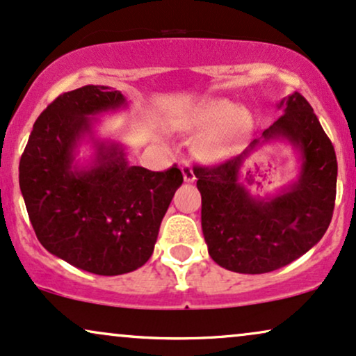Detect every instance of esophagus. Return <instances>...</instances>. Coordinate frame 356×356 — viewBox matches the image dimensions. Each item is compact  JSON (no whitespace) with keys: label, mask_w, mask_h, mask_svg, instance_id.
Segmentation results:
<instances>
[{"label":"esophagus","mask_w":356,"mask_h":356,"mask_svg":"<svg viewBox=\"0 0 356 356\" xmlns=\"http://www.w3.org/2000/svg\"><path fill=\"white\" fill-rule=\"evenodd\" d=\"M181 173H183V179H185L186 183H193L196 179L195 171H193V168H191L190 165H183L181 166Z\"/></svg>","instance_id":"1"}]
</instances>
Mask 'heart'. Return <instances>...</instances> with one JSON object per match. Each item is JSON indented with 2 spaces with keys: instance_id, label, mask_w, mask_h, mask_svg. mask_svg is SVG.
<instances>
[{
  "instance_id": "heart-1",
  "label": "heart",
  "mask_w": 356,
  "mask_h": 356,
  "mask_svg": "<svg viewBox=\"0 0 356 356\" xmlns=\"http://www.w3.org/2000/svg\"><path fill=\"white\" fill-rule=\"evenodd\" d=\"M191 129L198 134H211L201 145L204 158L222 160L251 131L252 118L232 100L213 99L193 113Z\"/></svg>"
}]
</instances>
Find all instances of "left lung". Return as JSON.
Wrapping results in <instances>:
<instances>
[{
  "instance_id": "8db88e82",
  "label": "left lung",
  "mask_w": 356,
  "mask_h": 356,
  "mask_svg": "<svg viewBox=\"0 0 356 356\" xmlns=\"http://www.w3.org/2000/svg\"><path fill=\"white\" fill-rule=\"evenodd\" d=\"M277 107L282 115L241 155L211 168H195L209 256L239 274H264L291 264L323 238L332 221L337 156L330 138L299 92ZM270 139H285L300 152V177L277 195L256 199L245 186L242 166L256 146Z\"/></svg>"
}]
</instances>
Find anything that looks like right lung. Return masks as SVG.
I'll use <instances>...</instances> for the list:
<instances>
[{
	"label": "right lung",
	"mask_w": 356,
	"mask_h": 356,
	"mask_svg": "<svg viewBox=\"0 0 356 356\" xmlns=\"http://www.w3.org/2000/svg\"><path fill=\"white\" fill-rule=\"evenodd\" d=\"M127 105L107 86L65 92L38 117L19 161V188L39 243L97 275L127 274L150 259L183 183L177 165L131 166L120 143L95 137L94 118ZM86 139L95 156L81 165L75 156Z\"/></svg>",
	"instance_id": "obj_1"
}]
</instances>
